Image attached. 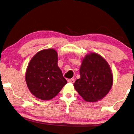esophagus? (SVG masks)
<instances>
[{
  "label": "esophagus",
  "mask_w": 134,
  "mask_h": 134,
  "mask_svg": "<svg viewBox=\"0 0 134 134\" xmlns=\"http://www.w3.org/2000/svg\"><path fill=\"white\" fill-rule=\"evenodd\" d=\"M68 82L69 83H73L74 82H75V79H68Z\"/></svg>",
  "instance_id": "esophagus-1"
}]
</instances>
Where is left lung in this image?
I'll return each instance as SVG.
<instances>
[{"label": "left lung", "instance_id": "obj_1", "mask_svg": "<svg viewBox=\"0 0 134 134\" xmlns=\"http://www.w3.org/2000/svg\"><path fill=\"white\" fill-rule=\"evenodd\" d=\"M80 77L74 83L75 90L86 102L101 100L107 95L113 83L111 68L103 57L90 52L82 59Z\"/></svg>", "mask_w": 134, "mask_h": 134}]
</instances>
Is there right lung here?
I'll use <instances>...</instances> for the list:
<instances>
[{
    "mask_svg": "<svg viewBox=\"0 0 134 134\" xmlns=\"http://www.w3.org/2000/svg\"><path fill=\"white\" fill-rule=\"evenodd\" d=\"M25 78L31 94L44 101L54 98L67 83L58 66V54L54 49L36 53L30 61Z\"/></svg>",
    "mask_w": 134,
    "mask_h": 134,
    "instance_id": "obj_1",
    "label": "right lung"
}]
</instances>
